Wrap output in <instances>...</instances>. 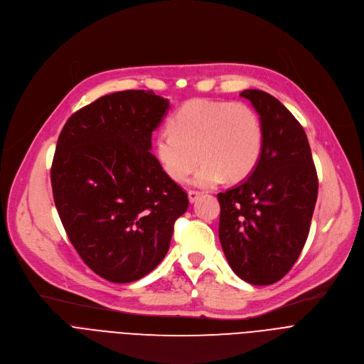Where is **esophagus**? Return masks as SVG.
I'll list each match as a JSON object with an SVG mask.
<instances>
[{"label": "esophagus", "instance_id": "esophagus-1", "mask_svg": "<svg viewBox=\"0 0 364 364\" xmlns=\"http://www.w3.org/2000/svg\"><path fill=\"white\" fill-rule=\"evenodd\" d=\"M200 196H201V193H200V191L188 190V200H190V203H194Z\"/></svg>", "mask_w": 364, "mask_h": 364}]
</instances>
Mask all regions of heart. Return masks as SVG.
Here are the masks:
<instances>
[{"mask_svg": "<svg viewBox=\"0 0 364 364\" xmlns=\"http://www.w3.org/2000/svg\"><path fill=\"white\" fill-rule=\"evenodd\" d=\"M155 138V155L166 174L180 183L203 161L191 183L212 187L226 178L246 180L264 151V127L246 103L196 99L170 119Z\"/></svg>", "mask_w": 364, "mask_h": 364, "instance_id": "1", "label": "heart"}]
</instances>
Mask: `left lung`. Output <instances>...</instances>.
<instances>
[{
  "instance_id": "1",
  "label": "left lung",
  "mask_w": 364,
  "mask_h": 364,
  "mask_svg": "<svg viewBox=\"0 0 364 364\" xmlns=\"http://www.w3.org/2000/svg\"><path fill=\"white\" fill-rule=\"evenodd\" d=\"M264 127L255 171L218 194L219 239L232 271L252 285H271L296 262L308 237L318 178L304 128L272 95L246 89Z\"/></svg>"
}]
</instances>
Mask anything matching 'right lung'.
<instances>
[{"label": "right lung", "mask_w": 364, "mask_h": 364, "mask_svg": "<svg viewBox=\"0 0 364 364\" xmlns=\"http://www.w3.org/2000/svg\"><path fill=\"white\" fill-rule=\"evenodd\" d=\"M168 99L148 90L105 95L65 124L51 164L53 198L83 262L117 284L149 274L168 252L187 193L151 154Z\"/></svg>", "instance_id": "add662e5"}]
</instances>
